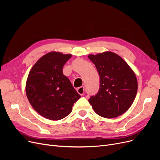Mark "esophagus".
I'll return each mask as SVG.
<instances>
[{
  "mask_svg": "<svg viewBox=\"0 0 160 160\" xmlns=\"http://www.w3.org/2000/svg\"><path fill=\"white\" fill-rule=\"evenodd\" d=\"M78 93L81 95H83L84 93H85V88L84 87H79V88L77 89Z\"/></svg>",
  "mask_w": 160,
  "mask_h": 160,
  "instance_id": "1",
  "label": "esophagus"
}]
</instances>
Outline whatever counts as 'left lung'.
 <instances>
[{
    "instance_id": "8db88e82",
    "label": "left lung",
    "mask_w": 160,
    "mask_h": 160,
    "mask_svg": "<svg viewBox=\"0 0 160 160\" xmlns=\"http://www.w3.org/2000/svg\"><path fill=\"white\" fill-rule=\"evenodd\" d=\"M89 59L99 75V89L89 102L95 112L105 118L118 117L133 103L138 91L137 78L122 57L112 52H104Z\"/></svg>"
}]
</instances>
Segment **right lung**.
<instances>
[{"instance_id":"obj_1","label":"right lung","mask_w":160,"mask_h":160,"mask_svg":"<svg viewBox=\"0 0 160 160\" xmlns=\"http://www.w3.org/2000/svg\"><path fill=\"white\" fill-rule=\"evenodd\" d=\"M71 55L51 52L34 65L26 84V94L33 109L42 117L59 120L70 114L81 95L62 73Z\"/></svg>"}]
</instances>
